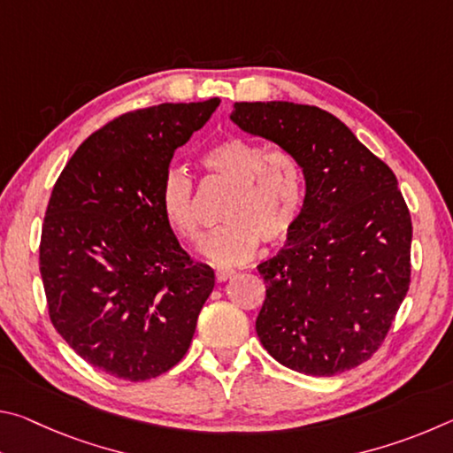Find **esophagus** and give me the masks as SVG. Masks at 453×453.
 Wrapping results in <instances>:
<instances>
[{
	"label": "esophagus",
	"instance_id": "1",
	"mask_svg": "<svg viewBox=\"0 0 453 453\" xmlns=\"http://www.w3.org/2000/svg\"><path fill=\"white\" fill-rule=\"evenodd\" d=\"M234 275H235L234 270H218L216 272V280L218 281H227V280H232Z\"/></svg>",
	"mask_w": 453,
	"mask_h": 453
}]
</instances>
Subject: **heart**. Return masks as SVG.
<instances>
[{
	"mask_svg": "<svg viewBox=\"0 0 453 453\" xmlns=\"http://www.w3.org/2000/svg\"><path fill=\"white\" fill-rule=\"evenodd\" d=\"M202 165L213 178L232 186L221 211L226 226L218 227L203 245L216 265H240L256 254L259 240L267 245L286 242L302 211L303 172L286 150H265L262 143L227 137L202 156ZM159 208L172 229L189 243L202 242L194 181L172 167L159 186Z\"/></svg>",
	"mask_w": 453,
	"mask_h": 453,
	"instance_id": "1",
	"label": "heart"
}]
</instances>
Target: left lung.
<instances>
[{
  "label": "left lung",
  "mask_w": 453,
  "mask_h": 453,
  "mask_svg": "<svg viewBox=\"0 0 453 453\" xmlns=\"http://www.w3.org/2000/svg\"><path fill=\"white\" fill-rule=\"evenodd\" d=\"M229 118L289 151L305 180L288 243L257 265L259 342L281 365L319 378L364 364L410 289L411 218L394 172L316 105L240 102Z\"/></svg>",
  "instance_id": "1"
}]
</instances>
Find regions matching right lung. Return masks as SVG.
Returning a JSON list of instances; mask_svg holds the SVG:
<instances>
[{
	"label": "right lung",
	"instance_id": "right-lung-1",
	"mask_svg": "<svg viewBox=\"0 0 453 453\" xmlns=\"http://www.w3.org/2000/svg\"><path fill=\"white\" fill-rule=\"evenodd\" d=\"M218 105L127 111L91 134L53 186L40 243L50 319L75 354L119 380L172 370L216 283L181 250L159 186L173 151Z\"/></svg>",
	"mask_w": 453,
	"mask_h": 453
}]
</instances>
